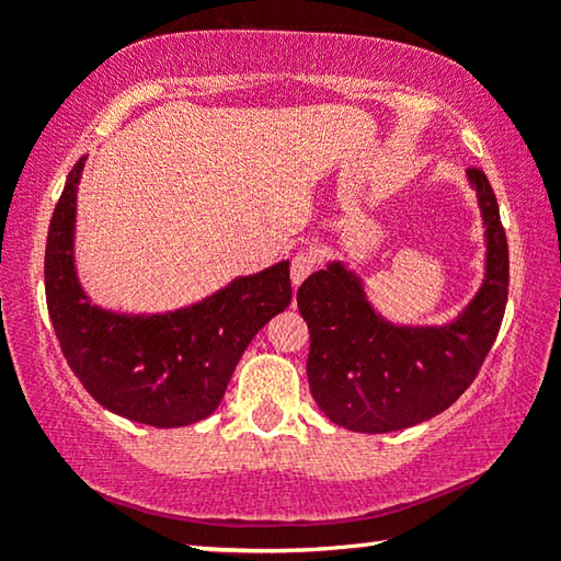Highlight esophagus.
Instances as JSON below:
<instances>
[{
    "label": "esophagus",
    "instance_id": "34e87169",
    "mask_svg": "<svg viewBox=\"0 0 561 561\" xmlns=\"http://www.w3.org/2000/svg\"><path fill=\"white\" fill-rule=\"evenodd\" d=\"M317 264H319V257L311 250H301L294 254L291 257V284L294 287H299V284L317 270Z\"/></svg>",
    "mask_w": 561,
    "mask_h": 561
}]
</instances>
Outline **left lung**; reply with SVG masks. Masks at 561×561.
Instances as JSON below:
<instances>
[{"mask_svg": "<svg viewBox=\"0 0 561 561\" xmlns=\"http://www.w3.org/2000/svg\"><path fill=\"white\" fill-rule=\"evenodd\" d=\"M488 225V277L462 317L443 329L386 324L354 274L319 270L297 291L309 327L307 376L331 423L356 433H391L443 413L468 391L505 317L510 254L488 175L470 168Z\"/></svg>", "mask_w": 561, "mask_h": 561, "instance_id": "1", "label": "left lung"}]
</instances>
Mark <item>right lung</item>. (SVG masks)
<instances>
[{
	"instance_id": "add662e5",
	"label": "right lung",
	"mask_w": 561,
	"mask_h": 561,
	"mask_svg": "<svg viewBox=\"0 0 561 561\" xmlns=\"http://www.w3.org/2000/svg\"><path fill=\"white\" fill-rule=\"evenodd\" d=\"M71 168L46 237V307L66 364L96 401L136 423L180 428L220 405L237 360L267 321L289 307V262L240 277L195 307L165 317H118L91 307L73 272Z\"/></svg>"
}]
</instances>
